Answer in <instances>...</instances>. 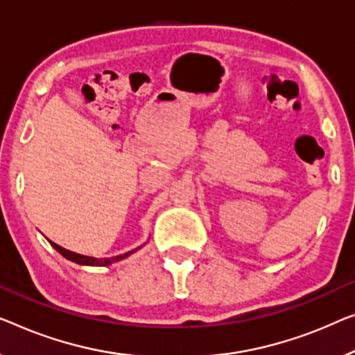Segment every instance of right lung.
<instances>
[{
	"label": "right lung",
	"mask_w": 355,
	"mask_h": 355,
	"mask_svg": "<svg viewBox=\"0 0 355 355\" xmlns=\"http://www.w3.org/2000/svg\"><path fill=\"white\" fill-rule=\"evenodd\" d=\"M51 245L54 247L55 250L60 253V255L65 257L67 260L75 261V263H78V264H86V266H107V264H111V263H114V261L123 260V258L129 257L130 253H134V250H132V252L124 253V255L111 257V258H92V257H86V255H79V253H73V252H70V250H67V248H63V247H60V245L54 244V242H51Z\"/></svg>",
	"instance_id": "right-lung-1"
}]
</instances>
